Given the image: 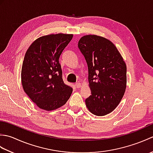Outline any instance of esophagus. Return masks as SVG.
<instances>
[{"label":"esophagus","mask_w":153,"mask_h":153,"mask_svg":"<svg viewBox=\"0 0 153 153\" xmlns=\"http://www.w3.org/2000/svg\"><path fill=\"white\" fill-rule=\"evenodd\" d=\"M75 86L76 87V88H80V87H82V83H76V84H75Z\"/></svg>","instance_id":"esophagus-1"}]
</instances>
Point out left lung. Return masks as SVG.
Listing matches in <instances>:
<instances>
[{
    "label": "left lung",
    "mask_w": 153,
    "mask_h": 153,
    "mask_svg": "<svg viewBox=\"0 0 153 153\" xmlns=\"http://www.w3.org/2000/svg\"><path fill=\"white\" fill-rule=\"evenodd\" d=\"M78 47L88 66L91 95L85 99L86 106L94 115L105 116L116 108L124 95L126 64L115 45L103 37L84 35Z\"/></svg>",
    "instance_id": "8db88e82"
}]
</instances>
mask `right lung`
<instances>
[{"mask_svg": "<svg viewBox=\"0 0 153 153\" xmlns=\"http://www.w3.org/2000/svg\"><path fill=\"white\" fill-rule=\"evenodd\" d=\"M72 34H51L37 39L25 54L21 79L23 89L39 108L47 111L62 106L72 88L62 79L59 58Z\"/></svg>", "mask_w": 153, "mask_h": 153, "instance_id": "1", "label": "right lung"}]
</instances>
